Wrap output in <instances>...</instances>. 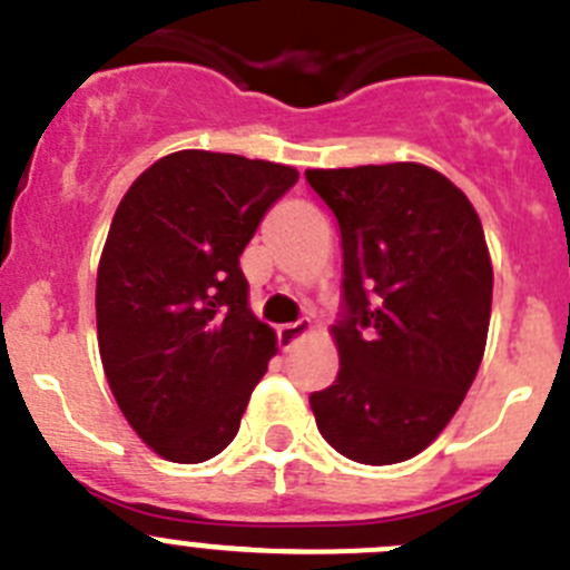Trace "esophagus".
<instances>
[{
	"instance_id": "esophagus-1",
	"label": "esophagus",
	"mask_w": 570,
	"mask_h": 570,
	"mask_svg": "<svg viewBox=\"0 0 570 570\" xmlns=\"http://www.w3.org/2000/svg\"><path fill=\"white\" fill-rule=\"evenodd\" d=\"M311 331H313L311 320H299V322H291V325H282L279 331H276V336H279V347L291 350L302 336H307Z\"/></svg>"
}]
</instances>
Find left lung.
Segmentation results:
<instances>
[{
	"label": "left lung",
	"instance_id": "left-lung-1",
	"mask_svg": "<svg viewBox=\"0 0 570 570\" xmlns=\"http://www.w3.org/2000/svg\"><path fill=\"white\" fill-rule=\"evenodd\" d=\"M342 232L338 375L311 395L322 438L367 466L415 458L478 375L492 259L469 197L421 164L307 169Z\"/></svg>",
	"mask_w": 570,
	"mask_h": 570
}]
</instances>
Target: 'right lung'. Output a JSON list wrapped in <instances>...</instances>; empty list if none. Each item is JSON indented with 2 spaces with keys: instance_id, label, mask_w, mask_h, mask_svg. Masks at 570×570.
Returning a JSON list of instances; mask_svg holds the SVG:
<instances>
[{
  "instance_id": "obj_1",
  "label": "right lung",
  "mask_w": 570,
  "mask_h": 570,
  "mask_svg": "<svg viewBox=\"0 0 570 570\" xmlns=\"http://www.w3.org/2000/svg\"><path fill=\"white\" fill-rule=\"evenodd\" d=\"M299 180L294 166L183 149L115 212L98 263V350L140 441L175 463L220 455L276 353L239 254Z\"/></svg>"
}]
</instances>
